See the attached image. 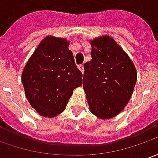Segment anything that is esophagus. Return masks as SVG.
I'll return each mask as SVG.
<instances>
[{"instance_id":"1","label":"esophagus","mask_w":158,"mask_h":158,"mask_svg":"<svg viewBox=\"0 0 158 158\" xmlns=\"http://www.w3.org/2000/svg\"><path fill=\"white\" fill-rule=\"evenodd\" d=\"M78 68H79V70L83 73H84V65L83 64H79V65H78Z\"/></svg>"}]
</instances>
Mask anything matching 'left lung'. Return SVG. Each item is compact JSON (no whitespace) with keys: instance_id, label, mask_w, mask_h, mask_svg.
Here are the masks:
<instances>
[{"instance_id":"1","label":"left lung","mask_w":158,"mask_h":158,"mask_svg":"<svg viewBox=\"0 0 158 158\" xmlns=\"http://www.w3.org/2000/svg\"><path fill=\"white\" fill-rule=\"evenodd\" d=\"M92 60L84 64L83 87L90 111L110 119L123 111L136 83L133 62L108 35L91 40Z\"/></svg>"}]
</instances>
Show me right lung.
<instances>
[{"label": "right lung", "mask_w": 158, "mask_h": 158, "mask_svg": "<svg viewBox=\"0 0 158 158\" xmlns=\"http://www.w3.org/2000/svg\"><path fill=\"white\" fill-rule=\"evenodd\" d=\"M68 46L65 38L48 35L22 73L27 100L42 116L54 117L62 113L73 90L82 85V73Z\"/></svg>", "instance_id": "obj_1"}]
</instances>
